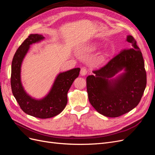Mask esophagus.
<instances>
[{
    "label": "esophagus",
    "instance_id": "esophagus-1",
    "mask_svg": "<svg viewBox=\"0 0 155 155\" xmlns=\"http://www.w3.org/2000/svg\"><path fill=\"white\" fill-rule=\"evenodd\" d=\"M87 74V70L85 68H81V71H80V74L81 76H85Z\"/></svg>",
    "mask_w": 155,
    "mask_h": 155
}]
</instances>
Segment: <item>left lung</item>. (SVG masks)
Wrapping results in <instances>:
<instances>
[{
  "label": "left lung",
  "instance_id": "8db88e82",
  "mask_svg": "<svg viewBox=\"0 0 155 155\" xmlns=\"http://www.w3.org/2000/svg\"><path fill=\"white\" fill-rule=\"evenodd\" d=\"M123 49L104 67L87 78L88 100L100 114L116 118L133 110L141 100L147 83L142 54L132 35ZM121 70L124 72L115 76Z\"/></svg>",
  "mask_w": 155,
  "mask_h": 155
}]
</instances>
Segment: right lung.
Returning a JSON list of instances; mask_svg holds the SVG:
<instances>
[{
    "label": "right lung",
    "mask_w": 155,
    "mask_h": 155,
    "mask_svg": "<svg viewBox=\"0 0 155 155\" xmlns=\"http://www.w3.org/2000/svg\"><path fill=\"white\" fill-rule=\"evenodd\" d=\"M44 39L42 35L30 34L25 40L13 56L11 74L12 93L21 109L27 114L41 119L52 118L63 110L67 104L68 91L80 71V68H76L60 72L49 92L41 99H35L27 94L21 82L22 63L30 45Z\"/></svg>",
    "instance_id": "add662e5"
}]
</instances>
